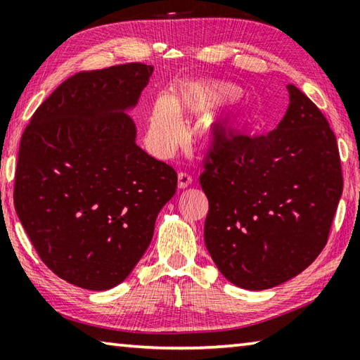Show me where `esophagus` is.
Instances as JSON below:
<instances>
[{"instance_id":"1","label":"esophagus","mask_w":360,"mask_h":360,"mask_svg":"<svg viewBox=\"0 0 360 360\" xmlns=\"http://www.w3.org/2000/svg\"><path fill=\"white\" fill-rule=\"evenodd\" d=\"M190 184H192V176H190L188 173L181 172L178 174V187L179 188H187Z\"/></svg>"}]
</instances>
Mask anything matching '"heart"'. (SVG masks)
I'll use <instances>...</instances> for the list:
<instances>
[{"label": "heart", "instance_id": "heart-1", "mask_svg": "<svg viewBox=\"0 0 360 360\" xmlns=\"http://www.w3.org/2000/svg\"><path fill=\"white\" fill-rule=\"evenodd\" d=\"M237 95V89L229 84L192 81L181 86L172 98V103L160 98L154 103L148 122V139L153 148L160 154H167L178 143L181 126L176 113L179 115L209 114L221 104L234 100ZM236 128L237 123L234 120L214 117L204 123L202 134L210 140H221L229 137Z\"/></svg>", "mask_w": 360, "mask_h": 360}]
</instances>
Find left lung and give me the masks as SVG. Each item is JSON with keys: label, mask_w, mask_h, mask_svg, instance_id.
Masks as SVG:
<instances>
[{"label": "left lung", "mask_w": 360, "mask_h": 360, "mask_svg": "<svg viewBox=\"0 0 360 360\" xmlns=\"http://www.w3.org/2000/svg\"><path fill=\"white\" fill-rule=\"evenodd\" d=\"M287 90L276 129L215 140L200 176L206 248L223 276L246 290L276 287L314 262L343 190L328 120L300 89Z\"/></svg>", "instance_id": "obj_1"}]
</instances>
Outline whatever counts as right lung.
<instances>
[{
  "label": "right lung",
  "mask_w": 360,
  "mask_h": 360,
  "mask_svg": "<svg viewBox=\"0 0 360 360\" xmlns=\"http://www.w3.org/2000/svg\"><path fill=\"white\" fill-rule=\"evenodd\" d=\"M153 67L124 63L68 77L21 136L13 204L53 273L87 290L129 276L178 176L136 143L128 115Z\"/></svg>",
  "instance_id": "1"
}]
</instances>
